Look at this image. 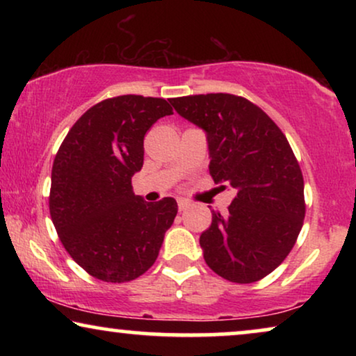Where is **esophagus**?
I'll return each mask as SVG.
<instances>
[{
    "mask_svg": "<svg viewBox=\"0 0 356 356\" xmlns=\"http://www.w3.org/2000/svg\"><path fill=\"white\" fill-rule=\"evenodd\" d=\"M189 206H191V204H189L186 199H181V197L178 199V209H179V211H186Z\"/></svg>",
    "mask_w": 356,
    "mask_h": 356,
    "instance_id": "1",
    "label": "esophagus"
}]
</instances>
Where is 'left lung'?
<instances>
[{
	"label": "left lung",
	"mask_w": 356,
	"mask_h": 356,
	"mask_svg": "<svg viewBox=\"0 0 356 356\" xmlns=\"http://www.w3.org/2000/svg\"><path fill=\"white\" fill-rule=\"evenodd\" d=\"M170 104L206 133L213 181L236 191L228 216L212 211L199 238L204 259L235 284L261 280L284 262L303 227V175L289 140L243 97L189 95Z\"/></svg>",
	"instance_id": "obj_1"
}]
</instances>
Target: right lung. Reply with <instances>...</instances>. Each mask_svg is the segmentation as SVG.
<instances>
[{"label":"right lung","mask_w":356,"mask_h":356,"mask_svg":"<svg viewBox=\"0 0 356 356\" xmlns=\"http://www.w3.org/2000/svg\"><path fill=\"white\" fill-rule=\"evenodd\" d=\"M173 110L165 99L120 95L86 111L51 170L50 216L63 246L95 279L123 284L149 270L172 227L173 197L145 202L131 178L143 168L144 136Z\"/></svg>","instance_id":"1"}]
</instances>
